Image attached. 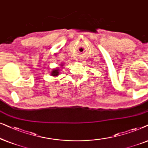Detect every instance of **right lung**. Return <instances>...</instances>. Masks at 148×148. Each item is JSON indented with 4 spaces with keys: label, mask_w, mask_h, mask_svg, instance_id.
Masks as SVG:
<instances>
[{
    "label": "right lung",
    "mask_w": 148,
    "mask_h": 148,
    "mask_svg": "<svg viewBox=\"0 0 148 148\" xmlns=\"http://www.w3.org/2000/svg\"><path fill=\"white\" fill-rule=\"evenodd\" d=\"M62 66H64V65L62 64ZM51 76H58L59 74H60V70H59L58 68V69H57V68L56 69H53V70H52V72H51Z\"/></svg>",
    "instance_id": "add662e5"
}]
</instances>
